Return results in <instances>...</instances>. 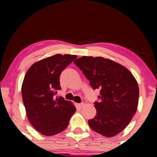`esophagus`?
<instances>
[{
    "label": "esophagus",
    "mask_w": 157,
    "mask_h": 157,
    "mask_svg": "<svg viewBox=\"0 0 157 157\" xmlns=\"http://www.w3.org/2000/svg\"><path fill=\"white\" fill-rule=\"evenodd\" d=\"M77 106H78L79 108H82V107L84 106V103H81V104H77Z\"/></svg>",
    "instance_id": "34e87169"
}]
</instances>
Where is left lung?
<instances>
[{
    "label": "left lung",
    "instance_id": "left-lung-1",
    "mask_svg": "<svg viewBox=\"0 0 157 157\" xmlns=\"http://www.w3.org/2000/svg\"><path fill=\"white\" fill-rule=\"evenodd\" d=\"M74 63L93 89H100L94 103L96 115L89 120L91 129L106 137L123 131L137 110L139 89L132 73L117 62L103 57L82 56Z\"/></svg>",
    "mask_w": 157,
    "mask_h": 157
}]
</instances>
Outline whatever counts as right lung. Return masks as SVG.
Segmentation results:
<instances>
[{
    "label": "right lung",
    "mask_w": 157,
    "mask_h": 157,
    "mask_svg": "<svg viewBox=\"0 0 157 157\" xmlns=\"http://www.w3.org/2000/svg\"><path fill=\"white\" fill-rule=\"evenodd\" d=\"M76 56L56 54L33 63L23 79L21 93L28 119L44 136H53L65 130L76 111L71 102L56 98L61 89V72L76 59Z\"/></svg>",
    "instance_id": "obj_1"
}]
</instances>
